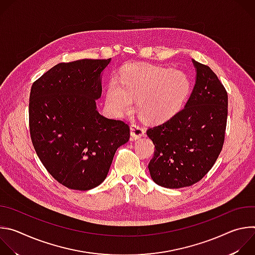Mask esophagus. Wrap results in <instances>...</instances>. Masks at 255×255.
<instances>
[{"label":"esophagus","mask_w":255,"mask_h":255,"mask_svg":"<svg viewBox=\"0 0 255 255\" xmlns=\"http://www.w3.org/2000/svg\"><path fill=\"white\" fill-rule=\"evenodd\" d=\"M130 131H131V139L136 140L144 135L145 128L140 124L133 123L130 125Z\"/></svg>","instance_id":"1"}]
</instances>
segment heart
I'll list each match as a JSON object with an SVG mask.
<instances>
[{"mask_svg": "<svg viewBox=\"0 0 255 255\" xmlns=\"http://www.w3.org/2000/svg\"><path fill=\"white\" fill-rule=\"evenodd\" d=\"M191 91V80L184 71L150 64H130L120 81L109 84L106 99L116 113L130 110L137 100L138 112L146 119L161 120L176 113Z\"/></svg>", "mask_w": 255, "mask_h": 255, "instance_id": "heart-1", "label": "heart"}]
</instances>
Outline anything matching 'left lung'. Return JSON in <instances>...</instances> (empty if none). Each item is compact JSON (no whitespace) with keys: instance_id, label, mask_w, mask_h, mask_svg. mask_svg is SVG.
<instances>
[{"instance_id":"1","label":"left lung","mask_w":255,"mask_h":255,"mask_svg":"<svg viewBox=\"0 0 255 255\" xmlns=\"http://www.w3.org/2000/svg\"><path fill=\"white\" fill-rule=\"evenodd\" d=\"M193 62L197 80L186 106L146 130L155 148L149 172L163 188L179 189L200 181L215 164L225 140L227 92L208 65Z\"/></svg>"}]
</instances>
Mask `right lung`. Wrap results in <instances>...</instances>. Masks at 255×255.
I'll list each match as a JSON object with an SVG mask.
<instances>
[{
	"label": "right lung",
	"mask_w": 255,
	"mask_h": 255,
	"mask_svg": "<svg viewBox=\"0 0 255 255\" xmlns=\"http://www.w3.org/2000/svg\"><path fill=\"white\" fill-rule=\"evenodd\" d=\"M109 59L61 62L36 80L29 98V129L34 149L62 186L88 191L101 185L130 127L97 111L101 72Z\"/></svg>",
	"instance_id": "1"
}]
</instances>
